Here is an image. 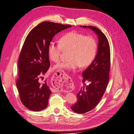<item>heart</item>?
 Returning <instances> with one entry per match:
<instances>
[{
	"label": "heart",
	"mask_w": 134,
	"mask_h": 134,
	"mask_svg": "<svg viewBox=\"0 0 134 134\" xmlns=\"http://www.w3.org/2000/svg\"><path fill=\"white\" fill-rule=\"evenodd\" d=\"M63 51H70V60L60 63L55 67L74 70L80 66L86 68L91 64L97 54V43L92 36L71 31L63 35L59 43L51 41L48 44V54L52 62H59Z\"/></svg>",
	"instance_id": "b5f03b06"
}]
</instances>
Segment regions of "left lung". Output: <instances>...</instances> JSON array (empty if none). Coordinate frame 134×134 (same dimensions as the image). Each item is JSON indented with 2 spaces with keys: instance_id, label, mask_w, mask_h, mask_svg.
<instances>
[{
  "instance_id": "1",
  "label": "left lung",
  "mask_w": 134,
  "mask_h": 134,
  "mask_svg": "<svg viewBox=\"0 0 134 134\" xmlns=\"http://www.w3.org/2000/svg\"><path fill=\"white\" fill-rule=\"evenodd\" d=\"M80 26L92 30L98 38L96 58L83 72L84 85L77 94V102L70 107L74 112L82 114L94 108L106 91L110 69V48L106 36L98 28L93 26ZM85 81L88 84H84Z\"/></svg>"
}]
</instances>
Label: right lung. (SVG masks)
I'll list each match as a JSON object with an SVG mask.
<instances>
[{"label": "right lung", "instance_id": "obj_1", "mask_svg": "<svg viewBox=\"0 0 134 134\" xmlns=\"http://www.w3.org/2000/svg\"><path fill=\"white\" fill-rule=\"evenodd\" d=\"M71 27L46 21L34 28L27 36L18 59L16 86L22 103L31 111H42L47 106L51 91L47 79L41 82L40 78L50 65L48 44L56 34Z\"/></svg>", "mask_w": 134, "mask_h": 134}]
</instances>
